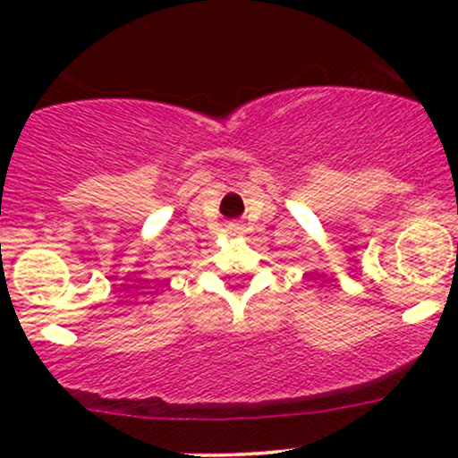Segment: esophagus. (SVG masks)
Here are the masks:
<instances>
[{
	"label": "esophagus",
	"mask_w": 458,
	"mask_h": 458,
	"mask_svg": "<svg viewBox=\"0 0 458 458\" xmlns=\"http://www.w3.org/2000/svg\"><path fill=\"white\" fill-rule=\"evenodd\" d=\"M230 230H236V228H230Z\"/></svg>",
	"instance_id": "1"
}]
</instances>
